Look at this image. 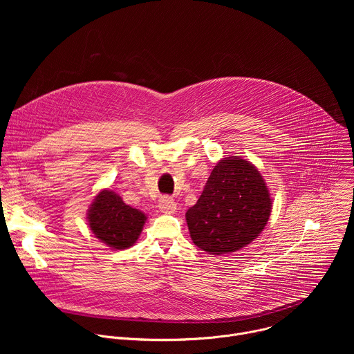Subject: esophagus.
I'll list each match as a JSON object with an SVG mask.
<instances>
[{
  "label": "esophagus",
  "mask_w": 354,
  "mask_h": 354,
  "mask_svg": "<svg viewBox=\"0 0 354 354\" xmlns=\"http://www.w3.org/2000/svg\"><path fill=\"white\" fill-rule=\"evenodd\" d=\"M158 207L162 213H167V214H172L176 212V201L168 196H164L160 198V203H158Z\"/></svg>",
  "instance_id": "34e87169"
}]
</instances>
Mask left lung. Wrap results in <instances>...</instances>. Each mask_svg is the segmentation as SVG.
<instances>
[{
    "instance_id": "left-lung-1",
    "label": "left lung",
    "mask_w": 354,
    "mask_h": 354,
    "mask_svg": "<svg viewBox=\"0 0 354 354\" xmlns=\"http://www.w3.org/2000/svg\"><path fill=\"white\" fill-rule=\"evenodd\" d=\"M270 213L263 176L254 164L235 156L216 164L197 203L186 212V223L196 246L223 255L257 239Z\"/></svg>"
}]
</instances>
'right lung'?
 <instances>
[{
  "instance_id": "add662e5",
  "label": "right lung",
  "mask_w": 354,
  "mask_h": 354,
  "mask_svg": "<svg viewBox=\"0 0 354 354\" xmlns=\"http://www.w3.org/2000/svg\"><path fill=\"white\" fill-rule=\"evenodd\" d=\"M92 234L112 249H127L136 243L147 216L126 205L113 190H100L86 214Z\"/></svg>"
}]
</instances>
